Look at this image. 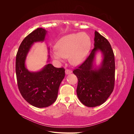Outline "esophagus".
I'll list each match as a JSON object with an SVG mask.
<instances>
[{
	"mask_svg": "<svg viewBox=\"0 0 134 134\" xmlns=\"http://www.w3.org/2000/svg\"><path fill=\"white\" fill-rule=\"evenodd\" d=\"M71 72H72V71L71 70H69V69H66L65 70V74L66 75L69 74L71 73Z\"/></svg>",
	"mask_w": 134,
	"mask_h": 134,
	"instance_id": "obj_1",
	"label": "esophagus"
}]
</instances>
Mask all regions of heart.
I'll return each instance as SVG.
<instances>
[{"label": "heart", "mask_w": 134, "mask_h": 134, "mask_svg": "<svg viewBox=\"0 0 134 134\" xmlns=\"http://www.w3.org/2000/svg\"><path fill=\"white\" fill-rule=\"evenodd\" d=\"M91 46V38L84 32L64 36L56 43V48L51 51L52 57L62 62L66 57L73 65H79L86 58Z\"/></svg>", "instance_id": "heart-1"}]
</instances>
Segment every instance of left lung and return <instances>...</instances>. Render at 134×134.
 Returning <instances> with one entry per match:
<instances>
[{
	"instance_id": "left-lung-1",
	"label": "left lung",
	"mask_w": 134,
	"mask_h": 134,
	"mask_svg": "<svg viewBox=\"0 0 134 134\" xmlns=\"http://www.w3.org/2000/svg\"><path fill=\"white\" fill-rule=\"evenodd\" d=\"M94 47L85 62L73 71L78 79L76 94L80 101L89 107L99 106L106 102L115 85V56L110 43L95 31ZM100 51L103 60L97 68L94 66L96 52Z\"/></svg>"
}]
</instances>
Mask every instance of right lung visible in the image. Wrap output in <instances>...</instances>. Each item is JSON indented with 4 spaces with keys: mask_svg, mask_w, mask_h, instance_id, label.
I'll list each match as a JSON object with an SVG mask.
<instances>
[{
    "mask_svg": "<svg viewBox=\"0 0 134 134\" xmlns=\"http://www.w3.org/2000/svg\"><path fill=\"white\" fill-rule=\"evenodd\" d=\"M47 32L42 28L32 32L23 40L16 55L15 72L19 91L28 103L38 108L48 107L55 102L60 85L65 77L63 68H55L51 64L36 72L30 71L26 67V57L32 46L35 42H43Z\"/></svg>",
    "mask_w": 134,
    "mask_h": 134,
    "instance_id": "obj_1",
    "label": "right lung"
}]
</instances>
